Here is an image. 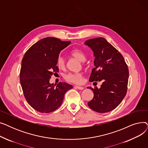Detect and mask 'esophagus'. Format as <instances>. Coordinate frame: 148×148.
I'll return each mask as SVG.
<instances>
[{
	"label": "esophagus",
	"mask_w": 148,
	"mask_h": 148,
	"mask_svg": "<svg viewBox=\"0 0 148 148\" xmlns=\"http://www.w3.org/2000/svg\"><path fill=\"white\" fill-rule=\"evenodd\" d=\"M75 88H77V89H79V90H83V89H84V88H83V87H82V86H76Z\"/></svg>",
	"instance_id": "34e87169"
}]
</instances>
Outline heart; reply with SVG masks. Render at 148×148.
Here are the masks:
<instances>
[{
  "instance_id": "obj_1",
  "label": "heart",
  "mask_w": 148,
  "mask_h": 148,
  "mask_svg": "<svg viewBox=\"0 0 148 148\" xmlns=\"http://www.w3.org/2000/svg\"><path fill=\"white\" fill-rule=\"evenodd\" d=\"M71 56L79 60L80 62H84L86 60V56L82 50L74 49L70 53ZM57 65L60 69H64L65 67V63L64 58L59 56L57 59ZM65 79L71 83L79 84L83 81V75L82 73H69L65 76Z\"/></svg>"
}]
</instances>
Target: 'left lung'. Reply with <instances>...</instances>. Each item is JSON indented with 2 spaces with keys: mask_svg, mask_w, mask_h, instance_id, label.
Instances as JSON below:
<instances>
[{
  "mask_svg": "<svg viewBox=\"0 0 148 148\" xmlns=\"http://www.w3.org/2000/svg\"><path fill=\"white\" fill-rule=\"evenodd\" d=\"M84 44L92 50L95 57V68L92 70L89 82H103L99 89L87 87L94 93V98L88 105L98 113L110 112L126 95L128 66L122 54L105 38L90 39Z\"/></svg>",
  "mask_w": 148,
  "mask_h": 148,
  "instance_id": "obj_1",
  "label": "left lung"
}]
</instances>
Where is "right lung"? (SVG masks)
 Masks as SVG:
<instances>
[{
  "mask_svg": "<svg viewBox=\"0 0 148 148\" xmlns=\"http://www.w3.org/2000/svg\"><path fill=\"white\" fill-rule=\"evenodd\" d=\"M70 41L47 37L29 49L21 62V86L29 105L36 111L48 113L56 110L63 101L65 92L73 86L64 82L50 83L53 72H58L57 59Z\"/></svg>",
  "mask_w": 148,
  "mask_h": 148,
  "instance_id": "add662e5",
  "label": "right lung"
}]
</instances>
